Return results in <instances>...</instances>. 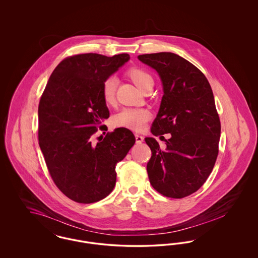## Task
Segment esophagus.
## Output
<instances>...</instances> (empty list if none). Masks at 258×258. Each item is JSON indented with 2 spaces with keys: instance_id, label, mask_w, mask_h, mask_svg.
Wrapping results in <instances>:
<instances>
[{
  "instance_id": "34e87169",
  "label": "esophagus",
  "mask_w": 258,
  "mask_h": 258,
  "mask_svg": "<svg viewBox=\"0 0 258 258\" xmlns=\"http://www.w3.org/2000/svg\"><path fill=\"white\" fill-rule=\"evenodd\" d=\"M144 140V137L142 135H135V141H136V144H141Z\"/></svg>"
}]
</instances>
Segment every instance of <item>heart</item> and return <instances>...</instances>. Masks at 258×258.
<instances>
[{"instance_id": "1", "label": "heart", "mask_w": 258, "mask_h": 258, "mask_svg": "<svg viewBox=\"0 0 258 258\" xmlns=\"http://www.w3.org/2000/svg\"><path fill=\"white\" fill-rule=\"evenodd\" d=\"M127 74L140 90H142L147 83L153 81L152 76L146 71L139 68L131 69L127 72ZM117 83L118 80L113 75L106 77L102 83L101 96L107 104H110L115 100ZM149 119L150 113L146 109L123 108V110L114 116L113 122L117 126H123L134 131H141L144 128Z\"/></svg>"}]
</instances>
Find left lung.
I'll return each mask as SVG.
<instances>
[{
    "label": "left lung",
    "mask_w": 258,
    "mask_h": 258,
    "mask_svg": "<svg viewBox=\"0 0 258 258\" xmlns=\"http://www.w3.org/2000/svg\"><path fill=\"white\" fill-rule=\"evenodd\" d=\"M138 59L160 74L164 92L151 132L171 135L164 150L155 138H145L152 151L150 183L164 197H188L206 182L219 154L221 121L212 88L200 70L177 54H144Z\"/></svg>",
    "instance_id": "1"
}]
</instances>
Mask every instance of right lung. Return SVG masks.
Wrapping results in <instances>:
<instances>
[{
    "instance_id": "obj_1",
    "label": "right lung",
    "mask_w": 258,
    "mask_h": 258,
    "mask_svg": "<svg viewBox=\"0 0 258 258\" xmlns=\"http://www.w3.org/2000/svg\"><path fill=\"white\" fill-rule=\"evenodd\" d=\"M128 60L126 53L70 56L56 67L39 100V147L53 182L75 202L107 197L116 184V164L135 145V135L125 127L93 142L109 117L102 83Z\"/></svg>"
}]
</instances>
